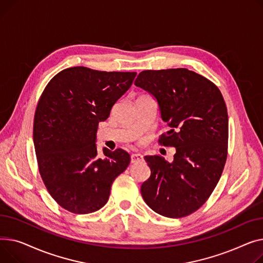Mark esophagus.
<instances>
[{
    "instance_id": "esophagus-1",
    "label": "esophagus",
    "mask_w": 263,
    "mask_h": 263,
    "mask_svg": "<svg viewBox=\"0 0 263 263\" xmlns=\"http://www.w3.org/2000/svg\"><path fill=\"white\" fill-rule=\"evenodd\" d=\"M130 161H132V163L141 162V161H143V156L141 155V154H132Z\"/></svg>"
}]
</instances>
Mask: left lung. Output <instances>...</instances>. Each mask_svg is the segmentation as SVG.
Returning a JSON list of instances; mask_svg holds the SVG:
<instances>
[{
    "label": "left lung",
    "instance_id": "1",
    "mask_svg": "<svg viewBox=\"0 0 263 263\" xmlns=\"http://www.w3.org/2000/svg\"><path fill=\"white\" fill-rule=\"evenodd\" d=\"M156 98L161 119L171 127L159 137L176 147L173 162L145 156L151 176L141 186L146 205L167 218H183L209 198L227 159L228 115L220 89L184 68L145 70L135 82Z\"/></svg>",
    "mask_w": 263,
    "mask_h": 263
}]
</instances>
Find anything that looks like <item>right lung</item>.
Here are the masks:
<instances>
[{"label": "right lung", "mask_w": 263, "mask_h": 263, "mask_svg": "<svg viewBox=\"0 0 263 263\" xmlns=\"http://www.w3.org/2000/svg\"><path fill=\"white\" fill-rule=\"evenodd\" d=\"M136 74L68 68L53 77L39 99L33 128L39 173L55 202L72 213L101 209L130 162L122 148L104 147L101 157L96 139L99 123L109 117Z\"/></svg>", "instance_id": "obj_1"}]
</instances>
